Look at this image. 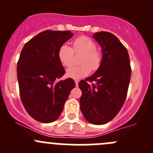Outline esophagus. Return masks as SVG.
<instances>
[{
  "label": "esophagus",
  "mask_w": 153,
  "mask_h": 153,
  "mask_svg": "<svg viewBox=\"0 0 153 153\" xmlns=\"http://www.w3.org/2000/svg\"><path fill=\"white\" fill-rule=\"evenodd\" d=\"M78 82H79V81H78V80H75V84H76V86H78Z\"/></svg>",
  "instance_id": "esophagus-1"
}]
</instances>
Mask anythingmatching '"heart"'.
<instances>
[{
	"label": "heart",
	"instance_id": "obj_1",
	"mask_svg": "<svg viewBox=\"0 0 153 153\" xmlns=\"http://www.w3.org/2000/svg\"><path fill=\"white\" fill-rule=\"evenodd\" d=\"M72 49L67 44H63L58 49V57L60 62L65 67H69L72 62L74 52L82 53L80 66H71L66 71V75L72 79H80L87 76L91 69L96 70L101 65L102 57L96 49V44L91 38L81 36L72 43Z\"/></svg>",
	"mask_w": 153,
	"mask_h": 153
}]
</instances>
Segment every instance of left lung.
Segmentation results:
<instances>
[{"instance_id":"1","label":"left lung","mask_w":153,"mask_h":153,"mask_svg":"<svg viewBox=\"0 0 153 153\" xmlns=\"http://www.w3.org/2000/svg\"><path fill=\"white\" fill-rule=\"evenodd\" d=\"M93 38L102 51V61L96 72L78 83L82 91L80 107L88 122L102 125L117 115L127 94L131 77L129 54L115 35L98 32ZM95 82L90 86L87 83Z\"/></svg>"}]
</instances>
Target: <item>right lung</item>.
<instances>
[{
    "label": "right lung",
    "mask_w": 153,
    "mask_h": 153,
    "mask_svg": "<svg viewBox=\"0 0 153 153\" xmlns=\"http://www.w3.org/2000/svg\"><path fill=\"white\" fill-rule=\"evenodd\" d=\"M72 36L70 31H44L29 41L21 52L17 76L21 101L29 115L41 123L58 119L75 86L70 78L58 81L65 74L58 49Z\"/></svg>",
    "instance_id": "obj_1"
}]
</instances>
